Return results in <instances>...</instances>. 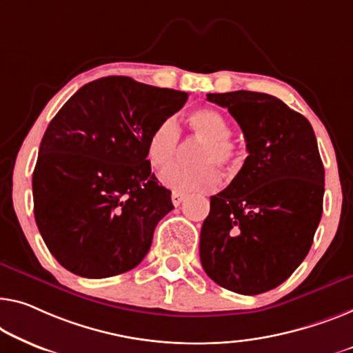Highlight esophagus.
Listing matches in <instances>:
<instances>
[{"mask_svg":"<svg viewBox=\"0 0 353 353\" xmlns=\"http://www.w3.org/2000/svg\"><path fill=\"white\" fill-rule=\"evenodd\" d=\"M183 199H185V194L179 193V192H172V194H171V201H172V204H174L176 208L183 201Z\"/></svg>","mask_w":353,"mask_h":353,"instance_id":"esophagus-1","label":"esophagus"}]
</instances>
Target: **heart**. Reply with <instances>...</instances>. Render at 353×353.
Wrapping results in <instances>:
<instances>
[{"instance_id":"b5f03b06","label":"heart","mask_w":353,"mask_h":353,"mask_svg":"<svg viewBox=\"0 0 353 353\" xmlns=\"http://www.w3.org/2000/svg\"><path fill=\"white\" fill-rule=\"evenodd\" d=\"M190 126L196 138L206 141L196 154L198 165L168 166L161 172V182L174 192H212L220 185V174L215 166L236 171L241 165V154L230 143L231 126L225 115L217 109L199 108L190 114ZM181 126L174 115L163 119L152 130L147 139V159L150 165L160 168L170 165L176 157Z\"/></svg>"}]
</instances>
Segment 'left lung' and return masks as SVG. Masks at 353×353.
Instances as JSON below:
<instances>
[{"instance_id":"8db88e82","label":"left lung","mask_w":353,"mask_h":353,"mask_svg":"<svg viewBox=\"0 0 353 353\" xmlns=\"http://www.w3.org/2000/svg\"><path fill=\"white\" fill-rule=\"evenodd\" d=\"M239 123L249 152L230 185L210 196L199 259L220 287L272 290L311 249L323 210L325 170L309 120L276 97L208 93Z\"/></svg>"}]
</instances>
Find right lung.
Instances as JSON below:
<instances>
[{
  "label": "right lung",
  "mask_w": 353,
  "mask_h": 353,
  "mask_svg": "<svg viewBox=\"0 0 353 353\" xmlns=\"http://www.w3.org/2000/svg\"><path fill=\"white\" fill-rule=\"evenodd\" d=\"M188 93L109 76L72 94L47 126L33 172L34 219L47 249L88 279L133 270L150 249L171 192L147 160V139Z\"/></svg>",
  "instance_id": "obj_1"
}]
</instances>
